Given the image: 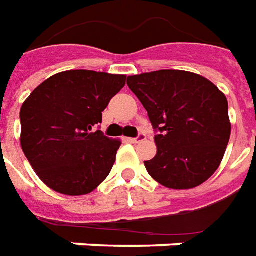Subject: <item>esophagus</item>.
<instances>
[{
    "mask_svg": "<svg viewBox=\"0 0 256 256\" xmlns=\"http://www.w3.org/2000/svg\"><path fill=\"white\" fill-rule=\"evenodd\" d=\"M146 140V135L144 134H139L136 138H130V143H140V142Z\"/></svg>",
    "mask_w": 256,
    "mask_h": 256,
    "instance_id": "1",
    "label": "esophagus"
}]
</instances>
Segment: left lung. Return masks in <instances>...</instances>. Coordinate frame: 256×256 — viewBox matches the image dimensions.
<instances>
[{"label": "left lung", "mask_w": 256, "mask_h": 256, "mask_svg": "<svg viewBox=\"0 0 256 256\" xmlns=\"http://www.w3.org/2000/svg\"><path fill=\"white\" fill-rule=\"evenodd\" d=\"M126 84L147 110L156 156L144 161L164 187L190 190L208 180L230 138L226 96L200 74L162 69L128 76Z\"/></svg>", "instance_id": "left-lung-1"}]
</instances>
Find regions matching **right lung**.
Returning a JSON list of instances; mask_svg holds the SVG:
<instances>
[{
	"label": "right lung",
	"instance_id": "add662e5",
	"mask_svg": "<svg viewBox=\"0 0 256 256\" xmlns=\"http://www.w3.org/2000/svg\"><path fill=\"white\" fill-rule=\"evenodd\" d=\"M126 76L65 70L34 90L20 110L24 156L53 191L79 196L109 176L121 142L100 130L102 112Z\"/></svg>",
	"mask_w": 256,
	"mask_h": 256
}]
</instances>
